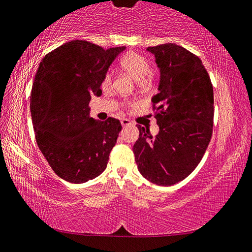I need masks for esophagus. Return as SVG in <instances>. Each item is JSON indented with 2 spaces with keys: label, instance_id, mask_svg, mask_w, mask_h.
I'll use <instances>...</instances> for the list:
<instances>
[{
  "label": "esophagus",
  "instance_id": "esophagus-1",
  "mask_svg": "<svg viewBox=\"0 0 252 252\" xmlns=\"http://www.w3.org/2000/svg\"><path fill=\"white\" fill-rule=\"evenodd\" d=\"M121 123H122V125L125 127V126H128V125H131V123L128 121V119H126V118H123L122 121H121Z\"/></svg>",
  "mask_w": 252,
  "mask_h": 252
}]
</instances>
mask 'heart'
I'll return each instance as SVG.
<instances>
[{
    "label": "heart",
    "instance_id": "b5f03b06",
    "mask_svg": "<svg viewBox=\"0 0 252 252\" xmlns=\"http://www.w3.org/2000/svg\"><path fill=\"white\" fill-rule=\"evenodd\" d=\"M121 68L138 84H146V77L151 72V66L147 60L136 53H129L121 60ZM112 82V75L107 73L103 78L101 86L107 88Z\"/></svg>",
    "mask_w": 252,
    "mask_h": 252
}]
</instances>
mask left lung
Listing matches in <instances>:
<instances>
[{
    "label": "left lung",
    "instance_id": "1",
    "mask_svg": "<svg viewBox=\"0 0 252 252\" xmlns=\"http://www.w3.org/2000/svg\"><path fill=\"white\" fill-rule=\"evenodd\" d=\"M159 69L152 97L159 131L137 126L133 152L139 173L159 186L190 175L208 147L214 125V90L199 57L174 43L147 47Z\"/></svg>",
    "mask_w": 252,
    "mask_h": 252
}]
</instances>
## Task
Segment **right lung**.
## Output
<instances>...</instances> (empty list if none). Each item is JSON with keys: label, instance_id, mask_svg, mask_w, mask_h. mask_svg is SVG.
Returning <instances> with one entry per match:
<instances>
[{"label": "right lung", "instance_id": "1", "mask_svg": "<svg viewBox=\"0 0 252 252\" xmlns=\"http://www.w3.org/2000/svg\"><path fill=\"white\" fill-rule=\"evenodd\" d=\"M125 46L104 50L70 41L43 57L31 92V116L39 151L60 178L83 184L106 169L122 125L88 116L92 97Z\"/></svg>", "mask_w": 252, "mask_h": 252}]
</instances>
